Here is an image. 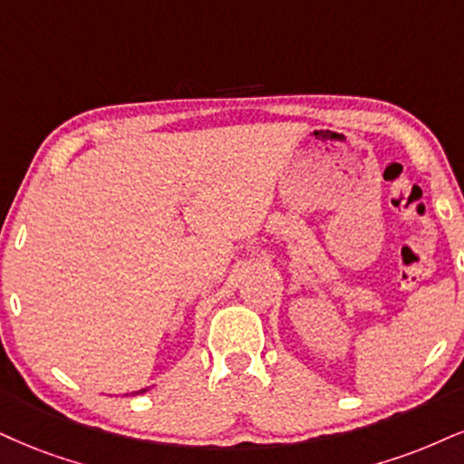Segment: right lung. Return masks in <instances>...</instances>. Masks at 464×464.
Instances as JSON below:
<instances>
[{"instance_id": "add662e5", "label": "right lung", "mask_w": 464, "mask_h": 464, "mask_svg": "<svg viewBox=\"0 0 464 464\" xmlns=\"http://www.w3.org/2000/svg\"><path fill=\"white\" fill-rule=\"evenodd\" d=\"M150 387H146V390H140V392H133V396H140V393H146Z\"/></svg>"}]
</instances>
